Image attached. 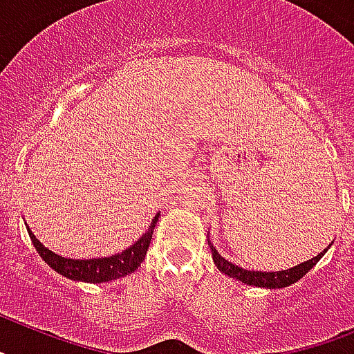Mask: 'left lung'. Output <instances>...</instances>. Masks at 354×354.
I'll return each instance as SVG.
<instances>
[{
	"label": "left lung",
	"instance_id": "8db88e82",
	"mask_svg": "<svg viewBox=\"0 0 354 354\" xmlns=\"http://www.w3.org/2000/svg\"><path fill=\"white\" fill-rule=\"evenodd\" d=\"M328 250H324L322 253H318L317 257H313L311 261L308 262H302V264L295 266L291 270H284V271H273V273H268V271H248V270H242L239 266L232 264V262H227L224 257L218 255V251L212 246V257H213V262L217 266L218 270L223 271L224 275L227 277H233V279L241 280L244 284H250V286H259V288H270V289H275V288H286V286H291L295 284L297 280L302 279L306 273H308L315 264H317L320 259L324 257Z\"/></svg>",
	"mask_w": 354,
	"mask_h": 354
}]
</instances>
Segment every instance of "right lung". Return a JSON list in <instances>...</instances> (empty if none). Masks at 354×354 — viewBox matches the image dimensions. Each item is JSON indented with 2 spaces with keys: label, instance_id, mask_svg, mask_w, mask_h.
Listing matches in <instances>:
<instances>
[{
  "label": "right lung",
  "instance_id": "right-lung-1",
  "mask_svg": "<svg viewBox=\"0 0 354 354\" xmlns=\"http://www.w3.org/2000/svg\"><path fill=\"white\" fill-rule=\"evenodd\" d=\"M159 213H157L153 221H151L148 232L139 239V241L130 246L128 250L121 251L113 257H104V259H90V261H74V259H65V257L55 255L50 250H46L39 241H37L34 233L30 232V227H26V232L30 235V241L34 248L37 250L39 257L46 264L50 266L52 270L57 271L59 275L68 277L72 280H83V282H108V280L121 279V277L128 275L131 271H136L141 262L145 261L146 251L151 242V235H153V227L157 224Z\"/></svg>",
  "mask_w": 354,
  "mask_h": 354
}]
</instances>
